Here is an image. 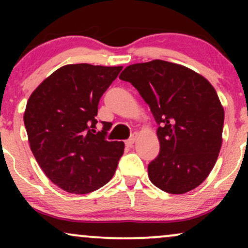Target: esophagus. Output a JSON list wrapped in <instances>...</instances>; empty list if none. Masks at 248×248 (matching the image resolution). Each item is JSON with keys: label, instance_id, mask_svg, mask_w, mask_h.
<instances>
[{"label": "esophagus", "instance_id": "esophagus-1", "mask_svg": "<svg viewBox=\"0 0 248 248\" xmlns=\"http://www.w3.org/2000/svg\"><path fill=\"white\" fill-rule=\"evenodd\" d=\"M136 139H138V134L134 133L133 135H132V138H130L129 140H127V141H126V146H127V147H133V146H134V143H135Z\"/></svg>", "mask_w": 248, "mask_h": 248}]
</instances>
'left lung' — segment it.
Returning a JSON list of instances; mask_svg holds the SVG:
<instances>
[{
	"label": "left lung",
	"instance_id": "8db88e82",
	"mask_svg": "<svg viewBox=\"0 0 248 248\" xmlns=\"http://www.w3.org/2000/svg\"><path fill=\"white\" fill-rule=\"evenodd\" d=\"M119 78L139 91L160 126V154L148 166L150 182L173 195L201 186L223 142L224 108L215 87L191 69L160 59L129 65Z\"/></svg>",
	"mask_w": 248,
	"mask_h": 248
}]
</instances>
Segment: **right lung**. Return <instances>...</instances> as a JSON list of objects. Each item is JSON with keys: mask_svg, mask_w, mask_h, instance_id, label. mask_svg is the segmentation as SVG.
Segmentation results:
<instances>
[{"mask_svg": "<svg viewBox=\"0 0 248 248\" xmlns=\"http://www.w3.org/2000/svg\"><path fill=\"white\" fill-rule=\"evenodd\" d=\"M122 66L69 64L31 93L24 112L28 140L41 169L64 191H95L114 175L124 143L94 134L101 95Z\"/></svg>", "mask_w": 248, "mask_h": 248, "instance_id": "add662e5", "label": "right lung"}]
</instances>
